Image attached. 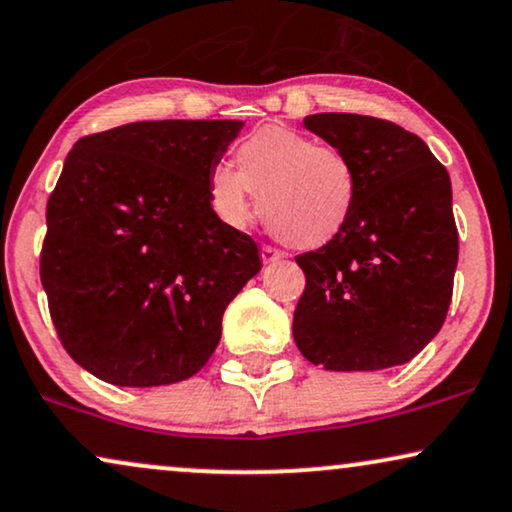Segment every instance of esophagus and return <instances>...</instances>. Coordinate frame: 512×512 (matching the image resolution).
<instances>
[{
  "instance_id": "1",
  "label": "esophagus",
  "mask_w": 512,
  "mask_h": 512,
  "mask_svg": "<svg viewBox=\"0 0 512 512\" xmlns=\"http://www.w3.org/2000/svg\"><path fill=\"white\" fill-rule=\"evenodd\" d=\"M283 252L271 248V245H262V262L264 264H274V262H281L283 260Z\"/></svg>"
}]
</instances>
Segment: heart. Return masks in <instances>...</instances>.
Instances as JSON below:
<instances>
[{"label":"heart","instance_id":"obj_1","mask_svg":"<svg viewBox=\"0 0 512 512\" xmlns=\"http://www.w3.org/2000/svg\"><path fill=\"white\" fill-rule=\"evenodd\" d=\"M234 163L236 170L217 166L208 175L215 213L243 227L257 213L255 193L271 234L297 250L335 241L358 206L360 175L351 156L295 128H260L236 147Z\"/></svg>","mask_w":512,"mask_h":512}]
</instances>
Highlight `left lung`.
Listing matches in <instances>:
<instances>
[{
  "label": "left lung",
  "mask_w": 512,
  "mask_h": 512,
  "mask_svg": "<svg viewBox=\"0 0 512 512\" xmlns=\"http://www.w3.org/2000/svg\"><path fill=\"white\" fill-rule=\"evenodd\" d=\"M304 126L351 156L360 196L335 241L295 257L306 276L297 349L335 372L403 365L438 335L452 302L459 231L447 168L393 121L325 112Z\"/></svg>",
  "instance_id": "1"
}]
</instances>
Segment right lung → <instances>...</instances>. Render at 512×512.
I'll list each match as a JSON object with an SVG mask.
<instances>
[{"instance_id": "add662e5", "label": "right lung", "mask_w": 512, "mask_h": 512, "mask_svg": "<svg viewBox=\"0 0 512 512\" xmlns=\"http://www.w3.org/2000/svg\"><path fill=\"white\" fill-rule=\"evenodd\" d=\"M241 121H135L74 142L46 203L39 274L60 344L114 386H166L213 356L262 269L215 215L208 175Z\"/></svg>"}]
</instances>
